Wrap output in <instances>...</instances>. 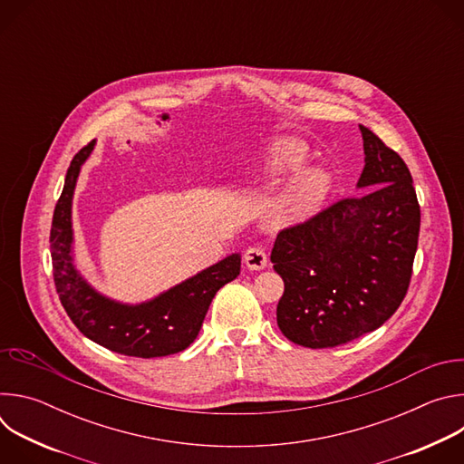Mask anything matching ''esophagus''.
Returning a JSON list of instances; mask_svg holds the SVG:
<instances>
[{
  "instance_id": "1",
  "label": "esophagus",
  "mask_w": 464,
  "mask_h": 464,
  "mask_svg": "<svg viewBox=\"0 0 464 464\" xmlns=\"http://www.w3.org/2000/svg\"><path fill=\"white\" fill-rule=\"evenodd\" d=\"M244 264L247 270H264L268 266V256H266V251H264L262 247L258 246H253V247H247L246 253H244Z\"/></svg>"
}]
</instances>
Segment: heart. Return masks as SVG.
<instances>
[{
    "mask_svg": "<svg viewBox=\"0 0 464 464\" xmlns=\"http://www.w3.org/2000/svg\"><path fill=\"white\" fill-rule=\"evenodd\" d=\"M308 147L304 141L292 136L272 138L262 149L253 169V178L258 181H279L299 170L308 161ZM333 188V174L323 167H310L297 172L283 188L277 206L276 222L292 226L314 217L324 204Z\"/></svg>",
    "mask_w": 464,
    "mask_h": 464,
    "instance_id": "b5f03b06",
    "label": "heart"
}]
</instances>
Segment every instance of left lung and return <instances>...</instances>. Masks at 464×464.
Returning <instances> with one entry per match:
<instances>
[{
    "mask_svg": "<svg viewBox=\"0 0 464 464\" xmlns=\"http://www.w3.org/2000/svg\"><path fill=\"white\" fill-rule=\"evenodd\" d=\"M362 192L277 235L285 281L277 324L294 343L326 349L383 324L401 306L419 244L420 208L402 158L360 124Z\"/></svg>",
    "mask_w": 464,
    "mask_h": 464,
    "instance_id": "left-lung-1",
    "label": "left lung"
}]
</instances>
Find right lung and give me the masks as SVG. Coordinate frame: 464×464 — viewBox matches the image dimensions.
I'll use <instances>...</instances> for the list:
<instances>
[{
	"mask_svg": "<svg viewBox=\"0 0 464 464\" xmlns=\"http://www.w3.org/2000/svg\"><path fill=\"white\" fill-rule=\"evenodd\" d=\"M95 145L93 140L73 158L53 215L49 242L60 303L86 338L113 353L136 358L181 353L200 333L215 294L240 274V253L141 303H122L99 292L77 268L73 231L75 187Z\"/></svg>",
	"mask_w": 464,
	"mask_h": 464,
	"instance_id": "1",
	"label": "right lung"
}]
</instances>
